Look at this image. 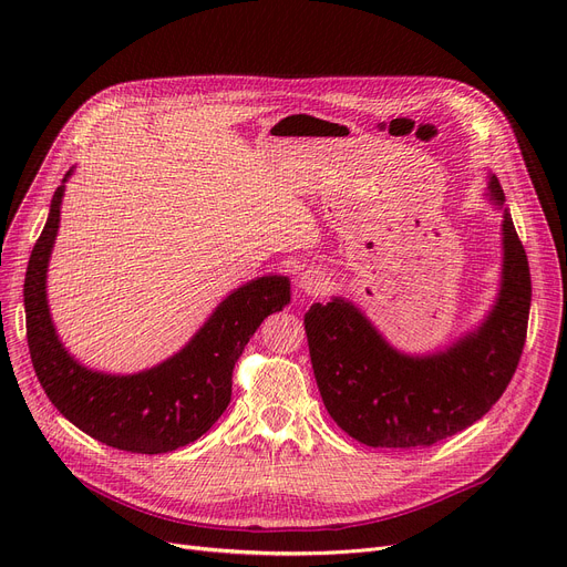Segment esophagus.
Masks as SVG:
<instances>
[{
    "mask_svg": "<svg viewBox=\"0 0 567 567\" xmlns=\"http://www.w3.org/2000/svg\"><path fill=\"white\" fill-rule=\"evenodd\" d=\"M299 287L308 296H321L329 291L331 282H329V276L319 271V268H306V271L299 276Z\"/></svg>",
    "mask_w": 567,
    "mask_h": 567,
    "instance_id": "esophagus-1",
    "label": "esophagus"
}]
</instances>
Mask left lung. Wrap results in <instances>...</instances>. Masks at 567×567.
<instances>
[{"label":"left lung","instance_id":"8db88e82","mask_svg":"<svg viewBox=\"0 0 567 567\" xmlns=\"http://www.w3.org/2000/svg\"><path fill=\"white\" fill-rule=\"evenodd\" d=\"M485 195L503 214L501 285L487 317L453 344L404 353L342 296L306 312L323 406L355 441L372 449H425L481 421L511 383L526 340L530 274L494 174Z\"/></svg>","mask_w":567,"mask_h":567}]
</instances>
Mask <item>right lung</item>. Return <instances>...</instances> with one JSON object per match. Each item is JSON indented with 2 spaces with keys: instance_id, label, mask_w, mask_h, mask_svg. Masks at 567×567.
<instances>
[{
  "instance_id": "1",
  "label": "right lung",
  "mask_w": 567,
  "mask_h": 567,
  "mask_svg": "<svg viewBox=\"0 0 567 567\" xmlns=\"http://www.w3.org/2000/svg\"><path fill=\"white\" fill-rule=\"evenodd\" d=\"M71 174L73 169L52 195L48 223L24 276L27 342L37 377L59 413L101 443L140 455L176 451L208 432L227 409L234 363L259 323L289 303V278L261 276L234 289L184 349L154 368L135 374L89 370L59 340L45 291Z\"/></svg>"
}]
</instances>
